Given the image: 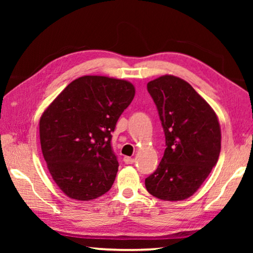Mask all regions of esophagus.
<instances>
[{"mask_svg": "<svg viewBox=\"0 0 253 253\" xmlns=\"http://www.w3.org/2000/svg\"><path fill=\"white\" fill-rule=\"evenodd\" d=\"M124 162H126V164H127V165H131V164H133V162H134V159L129 158V157H124Z\"/></svg>", "mask_w": 253, "mask_h": 253, "instance_id": "34e87169", "label": "esophagus"}]
</instances>
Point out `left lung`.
<instances>
[{"label": "left lung", "mask_w": 253, "mask_h": 253, "mask_svg": "<svg viewBox=\"0 0 253 253\" xmlns=\"http://www.w3.org/2000/svg\"><path fill=\"white\" fill-rule=\"evenodd\" d=\"M147 91L158 108L167 147L145 186L159 199L184 200L200 188L219 160V120L195 88L175 76L151 81Z\"/></svg>", "instance_id": "obj_1"}]
</instances>
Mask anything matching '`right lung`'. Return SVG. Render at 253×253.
<instances>
[{
	"instance_id": "1",
	"label": "right lung",
	"mask_w": 253,
	"mask_h": 253,
	"mask_svg": "<svg viewBox=\"0 0 253 253\" xmlns=\"http://www.w3.org/2000/svg\"><path fill=\"white\" fill-rule=\"evenodd\" d=\"M133 96L130 82L83 76L41 115V151L54 182L69 198L95 199L112 188L119 170L112 132Z\"/></svg>"
}]
</instances>
